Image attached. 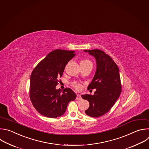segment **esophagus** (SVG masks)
Returning <instances> with one entry per match:
<instances>
[{
    "label": "esophagus",
    "mask_w": 149,
    "mask_h": 149,
    "mask_svg": "<svg viewBox=\"0 0 149 149\" xmlns=\"http://www.w3.org/2000/svg\"><path fill=\"white\" fill-rule=\"evenodd\" d=\"M76 99L77 100H81L82 99V98H81V96L80 95H77V96H76Z\"/></svg>",
    "instance_id": "esophagus-1"
}]
</instances>
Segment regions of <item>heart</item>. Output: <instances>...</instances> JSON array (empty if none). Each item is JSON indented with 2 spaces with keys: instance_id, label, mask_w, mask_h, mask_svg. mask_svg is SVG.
Wrapping results in <instances>:
<instances>
[{
  "instance_id": "1",
  "label": "heart",
  "mask_w": 149,
  "mask_h": 149,
  "mask_svg": "<svg viewBox=\"0 0 149 149\" xmlns=\"http://www.w3.org/2000/svg\"><path fill=\"white\" fill-rule=\"evenodd\" d=\"M80 63L81 64H87V63H92L90 61L87 60V59H85V60L84 61H81ZM72 86L76 88L77 89V90H80V89L81 88L82 86H81V84L79 83V82H77V81H74L72 83Z\"/></svg>"
}]
</instances>
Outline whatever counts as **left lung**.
<instances>
[{"mask_svg": "<svg viewBox=\"0 0 149 149\" xmlns=\"http://www.w3.org/2000/svg\"><path fill=\"white\" fill-rule=\"evenodd\" d=\"M93 56L96 61V72L87 87V89L96 88L94 95H81L89 102V107L85 113L91 117H99L107 113L119 97L122 84L119 69L112 58L101 50H84Z\"/></svg>", "mask_w": 149, "mask_h": 149, "instance_id": "8db88e82", "label": "left lung"}]
</instances>
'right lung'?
<instances>
[{"instance_id": "add662e5", "label": "right lung", "mask_w": 149, "mask_h": 149, "mask_svg": "<svg viewBox=\"0 0 149 149\" xmlns=\"http://www.w3.org/2000/svg\"><path fill=\"white\" fill-rule=\"evenodd\" d=\"M74 51L56 49L49 53L35 67L30 80L29 96L35 109L42 115L56 118L63 115L68 103L76 95L70 88H56Z\"/></svg>"}]
</instances>
